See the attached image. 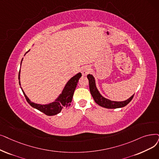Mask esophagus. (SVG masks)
Instances as JSON below:
<instances>
[{
  "label": "esophagus",
  "mask_w": 159,
  "mask_h": 159,
  "mask_svg": "<svg viewBox=\"0 0 159 159\" xmlns=\"http://www.w3.org/2000/svg\"><path fill=\"white\" fill-rule=\"evenodd\" d=\"M89 71V68H88V67H85L82 70V73L83 75H86V74H88Z\"/></svg>",
  "instance_id": "34e87169"
}]
</instances>
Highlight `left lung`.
<instances>
[{
    "label": "left lung",
    "mask_w": 159,
    "mask_h": 159,
    "mask_svg": "<svg viewBox=\"0 0 159 159\" xmlns=\"http://www.w3.org/2000/svg\"><path fill=\"white\" fill-rule=\"evenodd\" d=\"M87 78L89 80V90H90V93L93 97V98L95 101V102L97 104L99 105V106L104 107L106 108H121L126 106L127 104L131 101L133 99L134 95L130 97L129 99L125 101H110L108 99L105 98L104 97H102L95 86V79L92 75H88Z\"/></svg>",
    "instance_id": "obj_1"
}]
</instances>
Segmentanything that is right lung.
Wrapping results in <instances>:
<instances>
[{"label":"right lung","mask_w":159,"mask_h":159,"mask_svg":"<svg viewBox=\"0 0 159 159\" xmlns=\"http://www.w3.org/2000/svg\"><path fill=\"white\" fill-rule=\"evenodd\" d=\"M22 60H21V62H22ZM81 76H82L81 73H79L76 75H75L74 77H73L70 80L67 82V83L66 84V86L63 89L62 93L60 95L58 98L54 102L48 105H42L36 104V103L31 102L30 99L27 98V96L25 95L23 89L22 91L25 97L26 100L29 103V105L31 107L36 108L37 110H39L41 112H42L43 113H44L47 116H54L60 113L61 112V110H62V108H64V107H68L71 105V102L72 101L74 92L75 90L76 87H77L79 80L81 77ZM19 79H20V71L19 72ZM19 82V85H20V80ZM20 88H21V87H20Z\"/></svg>","instance_id":"right-lung-1"}]
</instances>
